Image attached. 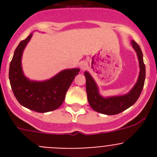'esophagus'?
<instances>
[{
	"label": "esophagus",
	"mask_w": 157,
	"mask_h": 157,
	"mask_svg": "<svg viewBox=\"0 0 157 157\" xmlns=\"http://www.w3.org/2000/svg\"><path fill=\"white\" fill-rule=\"evenodd\" d=\"M79 66H80V68H81L82 71H84L87 68L88 64H87V63L86 61H82L81 63H80Z\"/></svg>",
	"instance_id": "obj_1"
}]
</instances>
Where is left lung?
Segmentation results:
<instances>
[{
  "mask_svg": "<svg viewBox=\"0 0 157 157\" xmlns=\"http://www.w3.org/2000/svg\"><path fill=\"white\" fill-rule=\"evenodd\" d=\"M133 47L138 54L140 65V74L137 83L134 88L127 94L118 97L104 98L99 94L98 89L95 82L88 72L85 71L86 89L87 98L90 107L96 112L105 115H116L132 106L139 98L144 86L145 79V66L143 61V54L139 45L132 40Z\"/></svg>",
  "mask_w": 157,
  "mask_h": 157,
  "instance_id": "obj_1",
  "label": "left lung"
}]
</instances>
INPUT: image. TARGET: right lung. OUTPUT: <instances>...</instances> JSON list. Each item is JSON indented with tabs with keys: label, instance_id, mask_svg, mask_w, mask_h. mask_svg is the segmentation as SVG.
I'll use <instances>...</instances> for the list:
<instances>
[{
	"label": "right lung",
	"instance_id": "obj_1",
	"mask_svg": "<svg viewBox=\"0 0 157 157\" xmlns=\"http://www.w3.org/2000/svg\"><path fill=\"white\" fill-rule=\"evenodd\" d=\"M32 34L19 42L9 66V80L13 94L19 103L37 112L56 110L63 104L65 95L79 69L62 71L51 79L30 81L23 75L21 67L23 51Z\"/></svg>",
	"mask_w": 157,
	"mask_h": 157
}]
</instances>
